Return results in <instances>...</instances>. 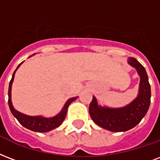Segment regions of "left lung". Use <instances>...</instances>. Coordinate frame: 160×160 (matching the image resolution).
Here are the masks:
<instances>
[{"mask_svg":"<svg viewBox=\"0 0 160 160\" xmlns=\"http://www.w3.org/2000/svg\"><path fill=\"white\" fill-rule=\"evenodd\" d=\"M128 62L137 69L140 76L137 98L126 107L110 108L98 106L96 97L93 96L89 107L90 116L94 122L112 132H125L134 128L146 115L150 105L151 88L144 67L134 58H129Z\"/></svg>","mask_w":160,"mask_h":160,"instance_id":"left-lung-1","label":"left lung"}]
</instances>
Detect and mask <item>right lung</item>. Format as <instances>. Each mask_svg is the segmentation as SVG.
<instances>
[{"label":"right lung","instance_id":"1","mask_svg":"<svg viewBox=\"0 0 160 160\" xmlns=\"http://www.w3.org/2000/svg\"><path fill=\"white\" fill-rule=\"evenodd\" d=\"M22 64V62L18 66V68L16 69V70L12 75V80L10 81L9 84V89H8V104H9V107L11 112H12V115L14 116L18 121L20 122L23 127H25L26 128L32 130L34 132H48L53 130V129L58 128V126H60L61 123L63 122V121L64 120V118L66 117L67 110L69 107V104L72 102H74L77 97H73L70 98L66 102V103L64 104L63 109L61 110V112L58 113V115L54 116L53 118H43L41 116H37V117H31V116L25 115L22 113L19 112L18 111L13 107L12 103V100H11V96H12V85L14 80V76H15V73L17 71V69L19 68L21 64Z\"/></svg>","mask_w":160,"mask_h":160}]
</instances>
